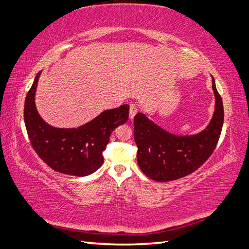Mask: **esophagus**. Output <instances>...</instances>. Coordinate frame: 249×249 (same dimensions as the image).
<instances>
[{"label": "esophagus", "mask_w": 249, "mask_h": 249, "mask_svg": "<svg viewBox=\"0 0 249 249\" xmlns=\"http://www.w3.org/2000/svg\"><path fill=\"white\" fill-rule=\"evenodd\" d=\"M137 113V107L135 106V104H130V114H129V117L131 120H133L134 116L136 115Z\"/></svg>", "instance_id": "esophagus-1"}]
</instances>
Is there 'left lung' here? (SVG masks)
<instances>
[{"mask_svg":"<svg viewBox=\"0 0 249 249\" xmlns=\"http://www.w3.org/2000/svg\"><path fill=\"white\" fill-rule=\"evenodd\" d=\"M215 109L209 124L193 135H177L164 130L137 113L134 117V140L137 163L148 178L159 182L173 181L192 174L213 153L224 124L222 97L212 78Z\"/></svg>","mask_w":249,"mask_h":249,"instance_id":"obj_1","label":"left lung"}]
</instances>
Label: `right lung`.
Returning <instances> with one entry per match:
<instances>
[{
    "label": "right lung",
    "instance_id": "right-lung-1",
    "mask_svg": "<svg viewBox=\"0 0 249 249\" xmlns=\"http://www.w3.org/2000/svg\"><path fill=\"white\" fill-rule=\"evenodd\" d=\"M40 73L36 74L24 104V123L33 148L43 162L58 173L76 177L95 173L102 166V152L112 132L128 120L129 106L103 110L79 128H55L40 117L36 108L35 93Z\"/></svg>",
    "mask_w": 249,
    "mask_h": 249
}]
</instances>
